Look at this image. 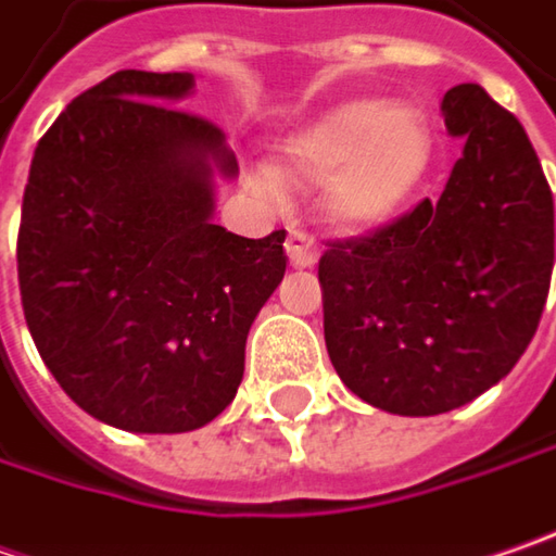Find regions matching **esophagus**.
Returning <instances> with one entry per match:
<instances>
[{"label":"esophagus","mask_w":556,"mask_h":556,"mask_svg":"<svg viewBox=\"0 0 556 556\" xmlns=\"http://www.w3.org/2000/svg\"><path fill=\"white\" fill-rule=\"evenodd\" d=\"M286 252H289L295 267H311V264H317V242L302 230H289Z\"/></svg>","instance_id":"obj_1"}]
</instances>
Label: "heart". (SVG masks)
Here are the masks:
<instances>
[{
    "label": "heart",
    "instance_id": "b5f03b06",
    "mask_svg": "<svg viewBox=\"0 0 556 556\" xmlns=\"http://www.w3.org/2000/svg\"><path fill=\"white\" fill-rule=\"evenodd\" d=\"M432 139L414 109L374 99L345 102L304 127L286 149V174L332 186V211L349 224H376L395 214L417 189ZM274 192V180L261 177Z\"/></svg>",
    "mask_w": 556,
    "mask_h": 556
}]
</instances>
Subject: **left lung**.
Instances as JSON below:
<instances>
[{
    "label": "left lung",
    "instance_id": "left-lung-1",
    "mask_svg": "<svg viewBox=\"0 0 556 556\" xmlns=\"http://www.w3.org/2000/svg\"><path fill=\"white\" fill-rule=\"evenodd\" d=\"M464 136L439 199L336 239L320 257L324 336L357 399L435 417L514 370L554 270V195L517 117L479 84L442 99Z\"/></svg>",
    "mask_w": 556,
    "mask_h": 556
}]
</instances>
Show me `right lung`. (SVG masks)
<instances>
[{"mask_svg":"<svg viewBox=\"0 0 556 556\" xmlns=\"http://www.w3.org/2000/svg\"><path fill=\"white\" fill-rule=\"evenodd\" d=\"M192 74L117 71L39 139L21 205L27 329L89 417L130 432L211 422L245 370V339L286 274V230L211 224L214 167L236 155L167 102Z\"/></svg>","mask_w":556,"mask_h":556,"instance_id":"right-lung-1","label":"right lung"}]
</instances>
